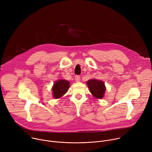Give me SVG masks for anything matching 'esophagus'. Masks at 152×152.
Segmentation results:
<instances>
[{
  "instance_id": "34e87169",
  "label": "esophagus",
  "mask_w": 152,
  "mask_h": 152,
  "mask_svg": "<svg viewBox=\"0 0 152 152\" xmlns=\"http://www.w3.org/2000/svg\"><path fill=\"white\" fill-rule=\"evenodd\" d=\"M80 77L79 76H75V80L76 82H78L80 81Z\"/></svg>"
}]
</instances>
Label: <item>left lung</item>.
<instances>
[{"mask_svg":"<svg viewBox=\"0 0 152 152\" xmlns=\"http://www.w3.org/2000/svg\"><path fill=\"white\" fill-rule=\"evenodd\" d=\"M92 95L96 99H102L104 97L106 91L104 83L97 79H90L86 82Z\"/></svg>","mask_w":152,"mask_h":152,"instance_id":"obj_1","label":"left lung"}]
</instances>
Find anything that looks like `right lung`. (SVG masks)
<instances>
[{
    "instance_id": "right-lung-1",
    "label": "right lung",
    "mask_w": 152,
    "mask_h": 152,
    "mask_svg": "<svg viewBox=\"0 0 152 152\" xmlns=\"http://www.w3.org/2000/svg\"><path fill=\"white\" fill-rule=\"evenodd\" d=\"M70 87V82L66 80L55 81L52 87L53 96L55 99L61 98L66 94Z\"/></svg>"
}]
</instances>
